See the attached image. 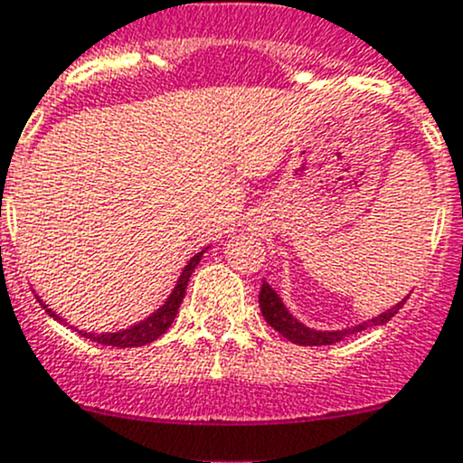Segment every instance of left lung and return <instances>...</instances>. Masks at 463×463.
Listing matches in <instances>:
<instances>
[{
	"mask_svg": "<svg viewBox=\"0 0 463 463\" xmlns=\"http://www.w3.org/2000/svg\"><path fill=\"white\" fill-rule=\"evenodd\" d=\"M405 300H408V298H405ZM405 300L399 302L396 307H392V309L385 311V314L376 316V318H372L370 322H363V325H358V326H352V329L316 331V329H309V326H305L302 322H298L296 318H293V316L287 311V307L282 305V300L278 298V293H275L273 288L269 287V284H266V282L261 284V291H260V309H261V316H264V320L269 322V325L273 326L275 331H279L284 338H288L291 343H296V345H302V347H320V345H334V343H340V340H345L347 335L356 334V331L367 329V326L385 325L387 320H392L396 314H399L401 307L405 305Z\"/></svg>",
	"mask_w": 463,
	"mask_h": 463,
	"instance_id": "left-lung-1",
	"label": "left lung"
}]
</instances>
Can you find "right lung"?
Returning <instances> with one entry per match:
<instances>
[{
  "mask_svg": "<svg viewBox=\"0 0 463 463\" xmlns=\"http://www.w3.org/2000/svg\"><path fill=\"white\" fill-rule=\"evenodd\" d=\"M203 253H197L193 260L188 261V266L184 269V273H181L179 282H176L175 291H172V296L167 298L165 305L161 307V309L156 311V314H152L149 318H145L143 322H138V325L129 326V329L125 331H118V334H85V331H78V334H82L85 338L93 340V343H100V345H109V347H141V345H147L152 343V340H156L158 335H163L167 331V326L172 325L176 318V311H179V305L184 302V296H185V288H188V279L190 275H193V270L197 269L199 260H202ZM46 309V305H42ZM49 311L51 316H53L55 320H60L58 316L53 314L51 309Z\"/></svg>",
  "mask_w": 463,
  "mask_h": 463,
  "instance_id": "add662e5",
  "label": "right lung"
}]
</instances>
